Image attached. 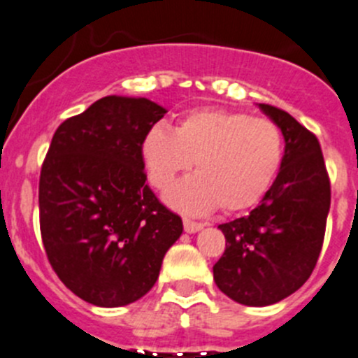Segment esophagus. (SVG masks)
Masks as SVG:
<instances>
[{"mask_svg":"<svg viewBox=\"0 0 358 358\" xmlns=\"http://www.w3.org/2000/svg\"><path fill=\"white\" fill-rule=\"evenodd\" d=\"M204 227V224H201V222H194L190 220V218H183V229H185V232H197L201 231V229Z\"/></svg>","mask_w":358,"mask_h":358,"instance_id":"esophagus-1","label":"esophagus"}]
</instances>
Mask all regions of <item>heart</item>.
Listing matches in <instances>:
<instances>
[{
	"label": "heart",
	"mask_w": 358,
	"mask_h": 358,
	"mask_svg": "<svg viewBox=\"0 0 358 358\" xmlns=\"http://www.w3.org/2000/svg\"><path fill=\"white\" fill-rule=\"evenodd\" d=\"M152 185L169 190L196 162L194 178L169 192L168 203L185 213H225L253 208L278 176L285 155L282 129L273 120L225 108L187 113L175 131L154 126L141 143Z\"/></svg>",
	"instance_id": "b5f03b06"
}]
</instances>
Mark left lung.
<instances>
[{
    "mask_svg": "<svg viewBox=\"0 0 358 358\" xmlns=\"http://www.w3.org/2000/svg\"><path fill=\"white\" fill-rule=\"evenodd\" d=\"M259 106L282 129L283 164L259 206L218 225L225 252L213 266L218 289L245 306H269L306 283L331 208V180L317 136L285 110Z\"/></svg>",
    "mask_w": 358,
    "mask_h": 358,
    "instance_id": "1",
    "label": "left lung"
}]
</instances>
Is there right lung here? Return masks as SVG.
I'll return each instance as SVG.
<instances>
[{
    "instance_id": "add662e5",
    "label": "right lung",
    "mask_w": 358,
    "mask_h": 358,
    "mask_svg": "<svg viewBox=\"0 0 358 358\" xmlns=\"http://www.w3.org/2000/svg\"><path fill=\"white\" fill-rule=\"evenodd\" d=\"M166 110L106 96L66 119L41 164L40 231L52 269L94 306H126L157 282L182 218L147 183L141 143Z\"/></svg>"
}]
</instances>
